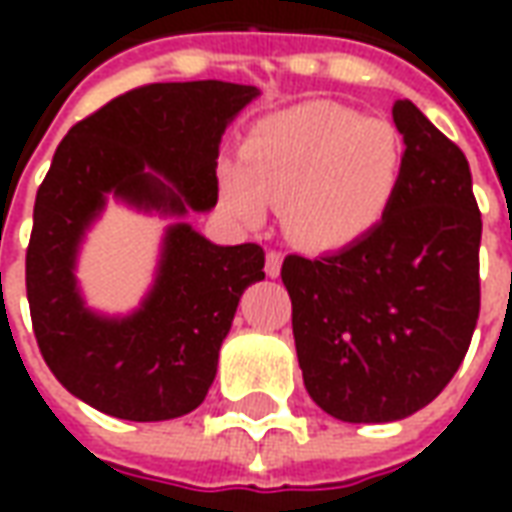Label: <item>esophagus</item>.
<instances>
[{
  "label": "esophagus",
  "instance_id": "esophagus-1",
  "mask_svg": "<svg viewBox=\"0 0 512 512\" xmlns=\"http://www.w3.org/2000/svg\"><path fill=\"white\" fill-rule=\"evenodd\" d=\"M279 271H282V252L271 249V252L266 255V274L274 279V277H279Z\"/></svg>",
  "mask_w": 512,
  "mask_h": 512
}]
</instances>
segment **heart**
I'll list each match as a JSON object with an SVG mask.
<instances>
[{"mask_svg":"<svg viewBox=\"0 0 512 512\" xmlns=\"http://www.w3.org/2000/svg\"><path fill=\"white\" fill-rule=\"evenodd\" d=\"M403 136L389 120L329 101L266 117L241 145V169L224 167V211L260 224L285 202L290 235L310 249H345L384 222L403 178Z\"/></svg>","mask_w":512,"mask_h":512,"instance_id":"1","label":"heart"}]
</instances>
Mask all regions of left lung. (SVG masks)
Returning <instances> with one entry per match:
<instances>
[{
    "instance_id": "obj_1",
    "label": "left lung",
    "mask_w": 512,
    "mask_h": 512,
    "mask_svg": "<svg viewBox=\"0 0 512 512\" xmlns=\"http://www.w3.org/2000/svg\"><path fill=\"white\" fill-rule=\"evenodd\" d=\"M403 178L384 222L334 255H288L301 376L343 422H395L450 384L480 315L483 219L472 172L411 101L392 106Z\"/></svg>"
}]
</instances>
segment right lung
<instances>
[{
	"label": "right lung",
	"mask_w": 512,
	"mask_h": 512,
	"mask_svg": "<svg viewBox=\"0 0 512 512\" xmlns=\"http://www.w3.org/2000/svg\"><path fill=\"white\" fill-rule=\"evenodd\" d=\"M260 90L230 82L136 87L68 131L35 197L27 246L32 329L49 370L109 417L161 422L200 406L238 301L266 277L263 246H219L183 216L219 197L224 128ZM109 196L175 215L154 288L131 316L83 304L75 260Z\"/></svg>",
	"instance_id": "right-lung-1"
}]
</instances>
